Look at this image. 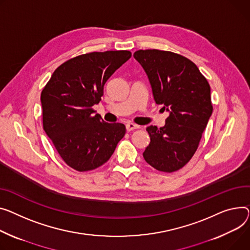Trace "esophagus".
I'll list each match as a JSON object with an SVG mask.
<instances>
[{"instance_id": "1", "label": "esophagus", "mask_w": 250, "mask_h": 250, "mask_svg": "<svg viewBox=\"0 0 250 250\" xmlns=\"http://www.w3.org/2000/svg\"><path fill=\"white\" fill-rule=\"evenodd\" d=\"M125 127H126V130H127V131H131V130H134V129L139 128L140 126H139V125H135V124L128 123V124H126V125H125Z\"/></svg>"}]
</instances>
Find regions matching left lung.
I'll list each match as a JSON object with an SVG mask.
<instances>
[{
	"instance_id": "obj_1",
	"label": "left lung",
	"mask_w": 250,
	"mask_h": 250,
	"mask_svg": "<svg viewBox=\"0 0 250 250\" xmlns=\"http://www.w3.org/2000/svg\"><path fill=\"white\" fill-rule=\"evenodd\" d=\"M151 84L153 96L169 112L163 127L149 125L147 164L161 172H175L191 160L213 111L207 79L188 58L157 49L134 54Z\"/></svg>"
}]
</instances>
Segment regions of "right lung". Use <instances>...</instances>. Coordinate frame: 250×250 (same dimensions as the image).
<instances>
[{"mask_svg":"<svg viewBox=\"0 0 250 250\" xmlns=\"http://www.w3.org/2000/svg\"><path fill=\"white\" fill-rule=\"evenodd\" d=\"M131 56L126 50L82 54L61 64L41 93L43 128L72 169L85 172L109 160L125 126L92 109L107 79Z\"/></svg>","mask_w":250,"mask_h":250,"instance_id":"obj_1","label":"right lung"}]
</instances>
